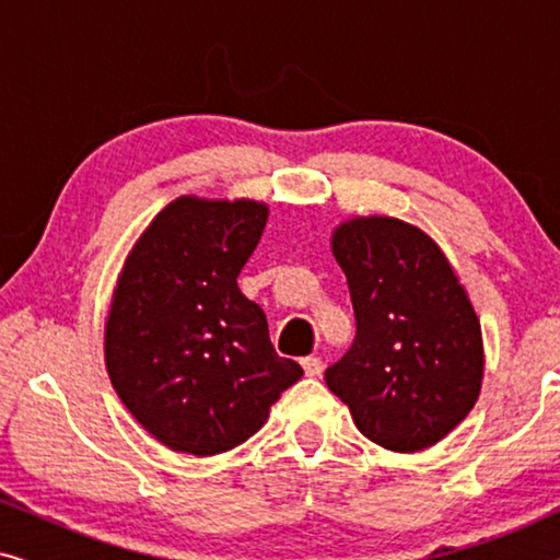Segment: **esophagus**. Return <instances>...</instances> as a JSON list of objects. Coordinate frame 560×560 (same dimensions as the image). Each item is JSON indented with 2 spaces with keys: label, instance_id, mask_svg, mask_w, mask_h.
Listing matches in <instances>:
<instances>
[{
  "label": "esophagus",
  "instance_id": "esophagus-1",
  "mask_svg": "<svg viewBox=\"0 0 560 560\" xmlns=\"http://www.w3.org/2000/svg\"><path fill=\"white\" fill-rule=\"evenodd\" d=\"M301 364H303V372L308 374V377H318V374L324 372V359L320 357H305Z\"/></svg>",
  "mask_w": 560,
  "mask_h": 560
}]
</instances>
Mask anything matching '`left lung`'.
<instances>
[{"instance_id": "obj_1", "label": "left lung", "mask_w": 560, "mask_h": 560, "mask_svg": "<svg viewBox=\"0 0 560 560\" xmlns=\"http://www.w3.org/2000/svg\"><path fill=\"white\" fill-rule=\"evenodd\" d=\"M357 336L326 385L366 439L412 454L454 431L485 377L481 326L454 267L425 232L393 217L334 229Z\"/></svg>"}]
</instances>
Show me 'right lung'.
<instances>
[{
	"instance_id": "1",
	"label": "right lung",
	"mask_w": 560,
	"mask_h": 560,
	"mask_svg": "<svg viewBox=\"0 0 560 560\" xmlns=\"http://www.w3.org/2000/svg\"><path fill=\"white\" fill-rule=\"evenodd\" d=\"M267 224L249 198L180 196L121 267L104 326L106 372L137 423L180 454L213 456L265 425L301 364L280 357L236 278Z\"/></svg>"
}]
</instances>
